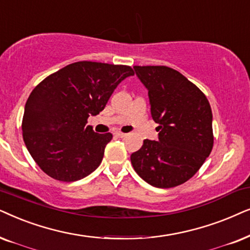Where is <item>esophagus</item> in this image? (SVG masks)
Segmentation results:
<instances>
[{"label":"esophagus","mask_w":250,"mask_h":250,"mask_svg":"<svg viewBox=\"0 0 250 250\" xmlns=\"http://www.w3.org/2000/svg\"><path fill=\"white\" fill-rule=\"evenodd\" d=\"M115 136H116V137H119V138H123V137H125V136H127V135L123 134V132H121V131H116L115 132Z\"/></svg>","instance_id":"obj_1"}]
</instances>
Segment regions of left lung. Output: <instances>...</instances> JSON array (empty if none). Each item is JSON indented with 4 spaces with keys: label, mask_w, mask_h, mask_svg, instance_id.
<instances>
[{
    "label": "left lung",
    "mask_w": 250,
    "mask_h": 250,
    "mask_svg": "<svg viewBox=\"0 0 250 250\" xmlns=\"http://www.w3.org/2000/svg\"><path fill=\"white\" fill-rule=\"evenodd\" d=\"M148 90L159 141L145 139L130 156L135 171L149 185L169 188L195 175L214 145L212 113L204 92L167 66H134Z\"/></svg>",
    "instance_id": "8db88e82"
}]
</instances>
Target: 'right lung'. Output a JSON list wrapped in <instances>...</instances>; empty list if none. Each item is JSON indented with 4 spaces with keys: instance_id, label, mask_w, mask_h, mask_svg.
Instances as JSON below:
<instances>
[{
    "instance_id": "1",
    "label": "right lung",
    "mask_w": 250,
    "mask_h": 250,
    "mask_svg": "<svg viewBox=\"0 0 250 250\" xmlns=\"http://www.w3.org/2000/svg\"><path fill=\"white\" fill-rule=\"evenodd\" d=\"M130 66L78 62L52 73L35 86L26 102L22 138L29 154L50 177L75 182L101 165L112 134L86 125L107 104Z\"/></svg>"
}]
</instances>
